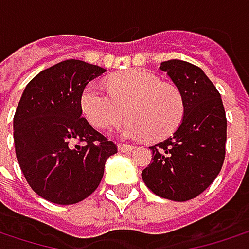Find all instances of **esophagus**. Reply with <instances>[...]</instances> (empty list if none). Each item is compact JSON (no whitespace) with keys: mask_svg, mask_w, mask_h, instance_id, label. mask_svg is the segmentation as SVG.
Here are the masks:
<instances>
[{"mask_svg":"<svg viewBox=\"0 0 249 249\" xmlns=\"http://www.w3.org/2000/svg\"><path fill=\"white\" fill-rule=\"evenodd\" d=\"M118 150L121 153H126V151H132L134 145H128V144H118Z\"/></svg>","mask_w":249,"mask_h":249,"instance_id":"1","label":"esophagus"}]
</instances>
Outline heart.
I'll use <instances>...</instances> for the list:
<instances>
[{
	"instance_id": "1",
	"label": "heart",
	"mask_w": 249,
	"mask_h": 249,
	"mask_svg": "<svg viewBox=\"0 0 249 249\" xmlns=\"http://www.w3.org/2000/svg\"><path fill=\"white\" fill-rule=\"evenodd\" d=\"M109 95L96 83H89L80 95V108L86 120L99 129L128 120L120 132L126 138L163 140L181 123L184 102L180 90L163 83L153 73L131 71L108 80Z\"/></svg>"
}]
</instances>
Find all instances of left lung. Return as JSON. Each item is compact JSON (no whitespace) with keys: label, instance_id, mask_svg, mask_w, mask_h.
<instances>
[{"label":"left lung","instance_id":"1","mask_svg":"<svg viewBox=\"0 0 249 249\" xmlns=\"http://www.w3.org/2000/svg\"><path fill=\"white\" fill-rule=\"evenodd\" d=\"M160 71L180 90L184 114L172 137L150 147L154 157L141 177L157 196L186 202L205 192L222 169L226 115L221 93L200 68L173 59Z\"/></svg>","mask_w":249,"mask_h":249}]
</instances>
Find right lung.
<instances>
[{
    "label": "right lung",
    "instance_id": "right-lung-1",
    "mask_svg": "<svg viewBox=\"0 0 249 249\" xmlns=\"http://www.w3.org/2000/svg\"><path fill=\"white\" fill-rule=\"evenodd\" d=\"M104 68L65 60L34 76L14 115V144L30 187L57 205L92 195L117 145L82 117L80 95Z\"/></svg>",
    "mask_w": 249,
    "mask_h": 249
}]
</instances>
